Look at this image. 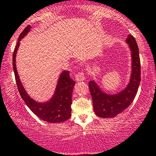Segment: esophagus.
I'll return each mask as SVG.
<instances>
[{
  "instance_id": "esophagus-1",
  "label": "esophagus",
  "mask_w": 156,
  "mask_h": 156,
  "mask_svg": "<svg viewBox=\"0 0 156 156\" xmlns=\"http://www.w3.org/2000/svg\"><path fill=\"white\" fill-rule=\"evenodd\" d=\"M75 78H76V80H77V81H83L85 79V72H84L83 71H82L78 73H76V74L75 75Z\"/></svg>"
}]
</instances>
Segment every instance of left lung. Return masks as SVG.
I'll list each match as a JSON object with an SVG mask.
<instances>
[{
  "instance_id": "8db88e82",
  "label": "left lung",
  "mask_w": 156,
  "mask_h": 156,
  "mask_svg": "<svg viewBox=\"0 0 156 156\" xmlns=\"http://www.w3.org/2000/svg\"><path fill=\"white\" fill-rule=\"evenodd\" d=\"M127 42L132 51V74L128 86L116 95H107L101 91L94 81L88 83L96 115L101 118H111L119 114L133 102L141 81V62L137 43L134 37L128 34Z\"/></svg>"
}]
</instances>
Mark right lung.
<instances>
[{
    "mask_svg": "<svg viewBox=\"0 0 156 156\" xmlns=\"http://www.w3.org/2000/svg\"><path fill=\"white\" fill-rule=\"evenodd\" d=\"M31 29L30 26H28L19 35L17 43L12 56V65H13L14 73H15V81H16L18 91L23 100L25 101L26 105L37 116L42 120L49 123H59L69 119L71 115V96L75 82L71 80L69 76V71H64L59 78L57 89L51 100L45 103H38L29 97L25 89L23 87L19 79L15 65V57L17 50L20 45V40L29 32Z\"/></svg>",
    "mask_w": 156,
    "mask_h": 156,
    "instance_id": "right-lung-1",
    "label": "right lung"
}]
</instances>
